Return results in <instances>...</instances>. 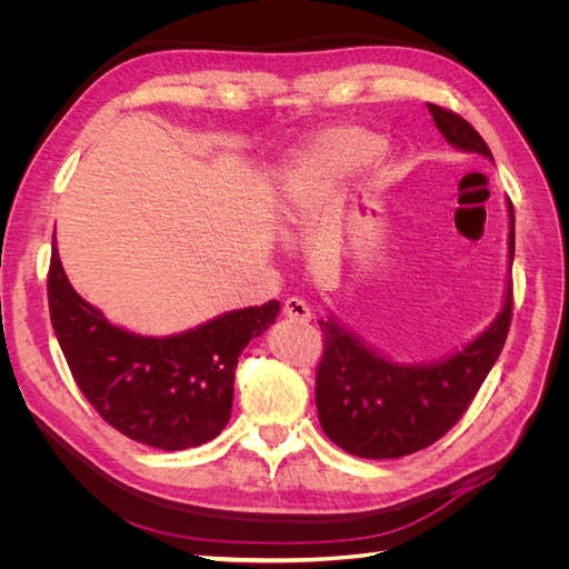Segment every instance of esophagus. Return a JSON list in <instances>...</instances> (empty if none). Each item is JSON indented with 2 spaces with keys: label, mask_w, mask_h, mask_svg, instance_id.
Wrapping results in <instances>:
<instances>
[{
  "label": "esophagus",
  "mask_w": 569,
  "mask_h": 569,
  "mask_svg": "<svg viewBox=\"0 0 569 569\" xmlns=\"http://www.w3.org/2000/svg\"><path fill=\"white\" fill-rule=\"evenodd\" d=\"M284 316L291 318V320H299V322H308L311 320V308H308V303L299 297H291L284 301Z\"/></svg>",
  "instance_id": "esophagus-1"
}]
</instances>
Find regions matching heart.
<instances>
[{
    "instance_id": "heart-1",
    "label": "heart",
    "mask_w": 569,
    "mask_h": 569,
    "mask_svg": "<svg viewBox=\"0 0 569 569\" xmlns=\"http://www.w3.org/2000/svg\"><path fill=\"white\" fill-rule=\"evenodd\" d=\"M382 149V140L366 128H337L308 149L289 180L297 199L311 197L316 189L335 182L363 166Z\"/></svg>"
}]
</instances>
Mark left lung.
I'll list each match as a JSON object with an SVG mask.
<instances>
[{"label":"left lung","mask_w":569,"mask_h":569,"mask_svg":"<svg viewBox=\"0 0 569 569\" xmlns=\"http://www.w3.org/2000/svg\"><path fill=\"white\" fill-rule=\"evenodd\" d=\"M446 142L493 159L481 134L451 109L427 104ZM510 209V263L515 216ZM512 320V280L503 311L456 356L435 366H396L332 320H318L322 356L316 406L322 432L358 458H401L439 441L465 416L503 351Z\"/></svg>","instance_id":"obj_1"}]
</instances>
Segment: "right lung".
<instances>
[{
	"label": "right lung",
	"mask_w": 569,
	"mask_h": 569,
	"mask_svg": "<svg viewBox=\"0 0 569 569\" xmlns=\"http://www.w3.org/2000/svg\"><path fill=\"white\" fill-rule=\"evenodd\" d=\"M49 318L84 399L120 435L161 451L216 439L230 420L234 368L280 313L249 306L176 337H140L107 322L68 282L57 244L47 272Z\"/></svg>",
	"instance_id": "obj_1"
}]
</instances>
